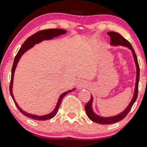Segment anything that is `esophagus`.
Segmentation results:
<instances>
[{
	"mask_svg": "<svg viewBox=\"0 0 147 147\" xmlns=\"http://www.w3.org/2000/svg\"><path fill=\"white\" fill-rule=\"evenodd\" d=\"M86 86V84L84 81L83 80H79L76 84V87L78 89H80L82 88H85Z\"/></svg>",
	"mask_w": 147,
	"mask_h": 147,
	"instance_id": "1",
	"label": "esophagus"
}]
</instances>
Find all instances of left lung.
I'll list each match as a JSON object with an SVG mask.
<instances>
[{"mask_svg": "<svg viewBox=\"0 0 147 147\" xmlns=\"http://www.w3.org/2000/svg\"><path fill=\"white\" fill-rule=\"evenodd\" d=\"M108 34L109 36L110 37L111 39V44L113 45H123L126 46L128 47L129 49L131 50L133 53V56L134 57V60H135L136 67H137V76H136V88H135V92H134V97L131 100V102L129 104L125 110L121 113L119 114V115L111 117H102L98 116L96 115L93 111L92 109V102H93V97L91 96V99L89 100L88 103L86 104L85 106V110L86 111L87 115H88V117L91 119L92 121L95 122L96 123L102 124H112L119 122L125 117L127 115V114L130 112L131 107L134 105V102H135L137 98H138V85H139V66L138 61V58H137V56L135 53V51L133 49L132 46L130 44L127 39L124 38L123 36H121L120 34L117 33V32H108Z\"/></svg>", "mask_w": 147, "mask_h": 147, "instance_id": "1", "label": "left lung"}]
</instances>
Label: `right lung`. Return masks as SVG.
Returning a JSON list of instances; mask_svg holds the SVG:
<instances>
[{"label": "right lung", "instance_id": "1", "mask_svg": "<svg viewBox=\"0 0 147 147\" xmlns=\"http://www.w3.org/2000/svg\"><path fill=\"white\" fill-rule=\"evenodd\" d=\"M66 32H67V31L65 30L58 29V28L47 29V30H43L38 31V32H36V33H35L34 34L32 35L31 36H30L28 38H27L26 39V41L24 42L23 45H22V46L21 48H20L19 51H18V53H17V55L16 56V57H15L13 66H12V69H11V81H10V84H9V93H10L12 98L13 99L14 103H15V104H16V106H17V108L19 109V110L21 111V113L22 114H23L24 115H25L26 117H27L32 119H34V120H37V121L49 120V119H51L53 117H54L56 115L57 111H58L59 107V106H60V104L62 101V99L63 98L65 95H66V94H67L69 92H71V91H69L68 92H65V93L61 94L58 99V103H57V105L56 106L55 109H54V111H53V112L51 113L50 114H48V115H43V116H38V115H32V114L24 112V111L22 110V109L19 108V106L17 105V102L14 99L13 93H12V84H13L14 72H15V70H16L17 63H18V61L19 60L20 58L21 57V56L23 55L24 53H25L27 50H28L30 48H31V47H33L34 45L38 43H39V42H41L43 40H44V39H52V38H53L54 37L58 36L59 35L65 34Z\"/></svg>", "mask_w": 147, "mask_h": 147}]
</instances>
